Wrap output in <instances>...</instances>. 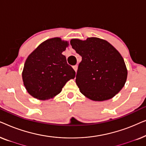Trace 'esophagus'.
<instances>
[{
  "label": "esophagus",
  "mask_w": 146,
  "mask_h": 146,
  "mask_svg": "<svg viewBox=\"0 0 146 146\" xmlns=\"http://www.w3.org/2000/svg\"><path fill=\"white\" fill-rule=\"evenodd\" d=\"M73 68H74V70H75L76 72H77V70H78V66H77V65L74 66H73Z\"/></svg>",
  "instance_id": "1"
}]
</instances>
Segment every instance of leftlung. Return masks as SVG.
I'll use <instances>...</instances> for the list:
<instances>
[{
    "mask_svg": "<svg viewBox=\"0 0 146 146\" xmlns=\"http://www.w3.org/2000/svg\"><path fill=\"white\" fill-rule=\"evenodd\" d=\"M73 49L82 56L76 83L80 92L94 101L112 98L124 86L127 70L120 54L105 40L72 39Z\"/></svg>",
    "mask_w": 146,
    "mask_h": 146,
    "instance_id": "8db88e82",
    "label": "left lung"
}]
</instances>
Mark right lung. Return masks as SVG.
I'll return each instance as SVG.
<instances>
[{
	"label": "right lung",
	"mask_w": 146,
	"mask_h": 146,
	"mask_svg": "<svg viewBox=\"0 0 146 146\" xmlns=\"http://www.w3.org/2000/svg\"><path fill=\"white\" fill-rule=\"evenodd\" d=\"M60 38L41 43L26 60L22 74L25 88L35 98L45 100L60 92L76 72L67 64L64 52L68 46Z\"/></svg>",
	"instance_id": "right-lung-1"
}]
</instances>
